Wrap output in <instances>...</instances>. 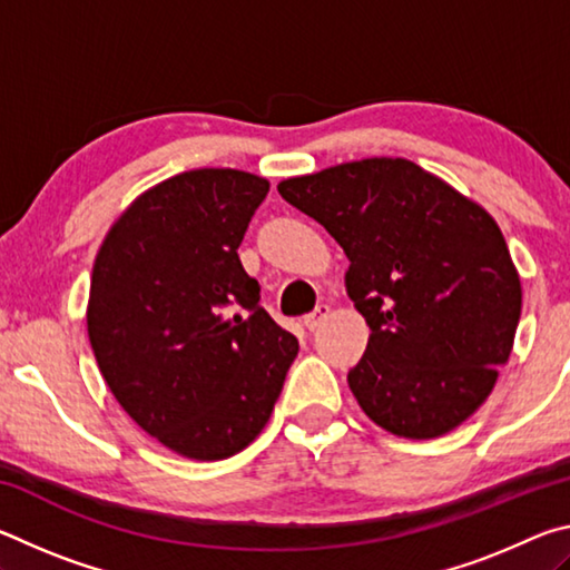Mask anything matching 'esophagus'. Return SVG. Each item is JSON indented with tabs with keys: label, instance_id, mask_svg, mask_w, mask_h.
<instances>
[{
	"label": "esophagus",
	"instance_id": "obj_1",
	"mask_svg": "<svg viewBox=\"0 0 570 570\" xmlns=\"http://www.w3.org/2000/svg\"><path fill=\"white\" fill-rule=\"evenodd\" d=\"M330 314H332V306H330V304H320V306L314 308L312 314H306V316H304V326H306L308 332H314L316 326H320V324H322Z\"/></svg>",
	"mask_w": 570,
	"mask_h": 570
}]
</instances>
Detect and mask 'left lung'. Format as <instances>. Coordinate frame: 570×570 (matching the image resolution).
I'll return each mask as SVG.
<instances>
[{
  "mask_svg": "<svg viewBox=\"0 0 570 570\" xmlns=\"http://www.w3.org/2000/svg\"><path fill=\"white\" fill-rule=\"evenodd\" d=\"M278 193L330 230L370 342L350 372L366 417L407 440L455 430L498 382L523 306L495 218L404 158L286 178Z\"/></svg>",
  "mask_w": 570,
  "mask_h": 570,
  "instance_id": "8db88e82",
  "label": "left lung"
}]
</instances>
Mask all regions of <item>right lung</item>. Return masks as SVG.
<instances>
[{
  "label": "right lung",
  "instance_id": "1",
  "mask_svg": "<svg viewBox=\"0 0 570 570\" xmlns=\"http://www.w3.org/2000/svg\"><path fill=\"white\" fill-rule=\"evenodd\" d=\"M268 180L178 173L140 193L95 256L88 336L115 400L188 460H226L272 417L298 352L238 258Z\"/></svg>",
  "mask_w": 570,
  "mask_h": 570
}]
</instances>
